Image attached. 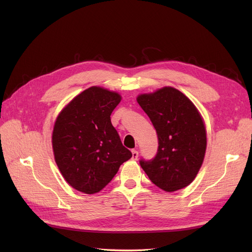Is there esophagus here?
I'll use <instances>...</instances> for the list:
<instances>
[{"instance_id": "1", "label": "esophagus", "mask_w": 252, "mask_h": 252, "mask_svg": "<svg viewBox=\"0 0 252 252\" xmlns=\"http://www.w3.org/2000/svg\"><path fill=\"white\" fill-rule=\"evenodd\" d=\"M132 159H136L139 157V151L138 150H132Z\"/></svg>"}]
</instances>
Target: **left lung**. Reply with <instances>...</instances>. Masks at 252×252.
Returning <instances> with one entry per match:
<instances>
[{
    "label": "left lung",
    "mask_w": 252,
    "mask_h": 252,
    "mask_svg": "<svg viewBox=\"0 0 252 252\" xmlns=\"http://www.w3.org/2000/svg\"><path fill=\"white\" fill-rule=\"evenodd\" d=\"M158 134L157 155L140 159L150 181L167 192L188 186L205 157L206 130L193 103L181 91L164 87L136 98Z\"/></svg>",
    "instance_id": "8db88e82"
}]
</instances>
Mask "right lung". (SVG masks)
<instances>
[{
    "instance_id": "right-lung-1",
    "label": "right lung",
    "mask_w": 252,
    "mask_h": 252,
    "mask_svg": "<svg viewBox=\"0 0 252 252\" xmlns=\"http://www.w3.org/2000/svg\"><path fill=\"white\" fill-rule=\"evenodd\" d=\"M121 96L90 87L61 111L52 132L56 163L68 184L81 192L101 191L132 157L123 146L110 116Z\"/></svg>"
}]
</instances>
